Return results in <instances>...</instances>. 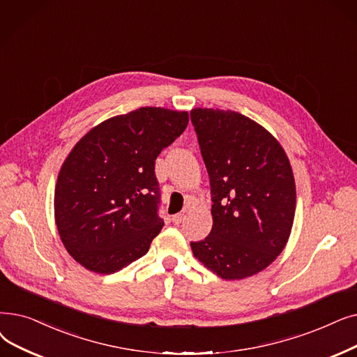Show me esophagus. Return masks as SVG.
Masks as SVG:
<instances>
[{"mask_svg":"<svg viewBox=\"0 0 357 357\" xmlns=\"http://www.w3.org/2000/svg\"><path fill=\"white\" fill-rule=\"evenodd\" d=\"M183 219H185V214H183V213H178V214L172 215V222H174L175 225L182 223V222H183Z\"/></svg>","mask_w":357,"mask_h":357,"instance_id":"obj_1","label":"esophagus"}]
</instances>
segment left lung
<instances>
[{
	"mask_svg": "<svg viewBox=\"0 0 357 357\" xmlns=\"http://www.w3.org/2000/svg\"><path fill=\"white\" fill-rule=\"evenodd\" d=\"M191 122L211 187L210 235L191 242L198 261L225 280H241L282 254L290 236L296 185L283 147L235 111L195 107Z\"/></svg>",
	"mask_w": 357,
	"mask_h": 357,
	"instance_id": "8db88e82",
	"label": "left lung"
}]
</instances>
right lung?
<instances>
[{"label": "right lung", "mask_w": 357, "mask_h": 357, "mask_svg": "<svg viewBox=\"0 0 357 357\" xmlns=\"http://www.w3.org/2000/svg\"><path fill=\"white\" fill-rule=\"evenodd\" d=\"M188 121V112L140 107L103 121L70 151L55 187V223L84 268L112 274L147 254L165 225L154 160Z\"/></svg>", "instance_id": "add662e5"}]
</instances>
